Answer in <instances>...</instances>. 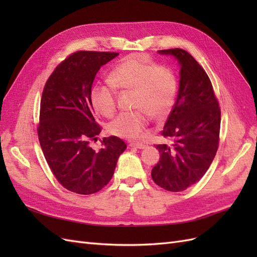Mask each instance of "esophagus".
<instances>
[{"label": "esophagus", "mask_w": 257, "mask_h": 257, "mask_svg": "<svg viewBox=\"0 0 257 257\" xmlns=\"http://www.w3.org/2000/svg\"><path fill=\"white\" fill-rule=\"evenodd\" d=\"M130 146L137 148V149H145V148H146V145L143 144V143H131Z\"/></svg>", "instance_id": "esophagus-1"}]
</instances>
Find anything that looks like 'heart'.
<instances>
[{
    "instance_id": "b5f03b06",
    "label": "heart",
    "mask_w": 257,
    "mask_h": 257,
    "mask_svg": "<svg viewBox=\"0 0 257 257\" xmlns=\"http://www.w3.org/2000/svg\"><path fill=\"white\" fill-rule=\"evenodd\" d=\"M115 89L133 91V111L118 114L108 124L109 133L128 139L141 138L150 116L162 119L170 112L178 93L175 73L141 53L122 59L108 75V82L96 83L90 91V103L96 113L109 118L116 108Z\"/></svg>"
}]
</instances>
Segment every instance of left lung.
I'll use <instances>...</instances> for the list:
<instances>
[{
    "instance_id": "left-lung-1",
    "label": "left lung",
    "mask_w": 257,
    "mask_h": 257,
    "mask_svg": "<svg viewBox=\"0 0 257 257\" xmlns=\"http://www.w3.org/2000/svg\"><path fill=\"white\" fill-rule=\"evenodd\" d=\"M180 64L179 92L161 132L172 145H157L160 161L152 168L153 181L170 192H181L198 182L215 157L220 143L221 109L205 69L180 48L159 50Z\"/></svg>"
}]
</instances>
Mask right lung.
<instances>
[{
  "label": "right lung",
  "mask_w": 257,
  "mask_h": 257,
  "mask_svg": "<svg viewBox=\"0 0 257 257\" xmlns=\"http://www.w3.org/2000/svg\"><path fill=\"white\" fill-rule=\"evenodd\" d=\"M118 54L76 51L54 68L44 87L38 139L53 176L76 194L89 195L102 190L126 149L116 136L105 137L99 151L90 147L102 131L90 103L92 83L100 66Z\"/></svg>",
  "instance_id": "obj_1"
}]
</instances>
